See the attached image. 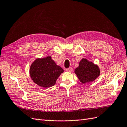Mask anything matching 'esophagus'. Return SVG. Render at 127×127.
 Listing matches in <instances>:
<instances>
[{
  "label": "esophagus",
  "instance_id": "obj_1",
  "mask_svg": "<svg viewBox=\"0 0 127 127\" xmlns=\"http://www.w3.org/2000/svg\"><path fill=\"white\" fill-rule=\"evenodd\" d=\"M66 71L67 72H71L72 71V67H69V68H67V69H66Z\"/></svg>",
  "mask_w": 127,
  "mask_h": 127
}]
</instances>
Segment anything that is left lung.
I'll return each mask as SVG.
<instances>
[{"label":"left lung","instance_id":"1","mask_svg":"<svg viewBox=\"0 0 127 127\" xmlns=\"http://www.w3.org/2000/svg\"><path fill=\"white\" fill-rule=\"evenodd\" d=\"M101 71L98 66L86 58H82L75 73L82 84L93 82L98 77Z\"/></svg>","mask_w":127,"mask_h":127}]
</instances>
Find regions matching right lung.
Listing matches in <instances>:
<instances>
[{"label": "right lung", "instance_id": "right-lung-1", "mask_svg": "<svg viewBox=\"0 0 127 127\" xmlns=\"http://www.w3.org/2000/svg\"><path fill=\"white\" fill-rule=\"evenodd\" d=\"M63 72V69L56 64L51 56L37 58L30 67L32 80L44 88L54 86L59 76Z\"/></svg>", "mask_w": 127, "mask_h": 127}]
</instances>
